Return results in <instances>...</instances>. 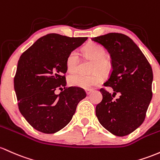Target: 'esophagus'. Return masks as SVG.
Listing matches in <instances>:
<instances>
[{"mask_svg":"<svg viewBox=\"0 0 160 160\" xmlns=\"http://www.w3.org/2000/svg\"><path fill=\"white\" fill-rule=\"evenodd\" d=\"M92 92V89H86V92H87V95H89Z\"/></svg>","mask_w":160,"mask_h":160,"instance_id":"1","label":"esophagus"}]
</instances>
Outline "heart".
<instances>
[{
    "label": "heart",
    "instance_id": "obj_1",
    "mask_svg": "<svg viewBox=\"0 0 160 160\" xmlns=\"http://www.w3.org/2000/svg\"><path fill=\"white\" fill-rule=\"evenodd\" d=\"M83 52L88 58L94 61L92 72H102L104 74L108 73L110 70V63L105 58L106 51L96 43H89L84 47ZM79 63V53L76 50L73 51L68 55L66 61L67 69L71 73L77 70ZM102 80L101 73H96L92 75H83L80 73L72 74L68 78V82L71 86L79 88L89 89L98 85Z\"/></svg>",
    "mask_w": 160,
    "mask_h": 160
}]
</instances>
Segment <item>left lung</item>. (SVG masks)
<instances>
[{"label":"left lung","mask_w":160,"mask_h":160,"mask_svg":"<svg viewBox=\"0 0 160 160\" xmlns=\"http://www.w3.org/2000/svg\"><path fill=\"white\" fill-rule=\"evenodd\" d=\"M108 51L112 71L104 83L113 93L100 89L102 100L96 106L100 124L112 134L128 135L140 127L152 99V68L139 47L128 36L108 33L91 38ZM118 94L119 97L114 100Z\"/></svg>","instance_id":"1"}]
</instances>
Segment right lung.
<instances>
[{"mask_svg": "<svg viewBox=\"0 0 160 160\" xmlns=\"http://www.w3.org/2000/svg\"><path fill=\"white\" fill-rule=\"evenodd\" d=\"M87 39L51 33L38 38L20 56L14 89L19 110L33 128L45 134L64 128L87 96L77 87L55 93L56 89L65 88L68 55Z\"/></svg>", "mask_w": 160, "mask_h": 160, "instance_id": "1", "label": "right lung"}]
</instances>
